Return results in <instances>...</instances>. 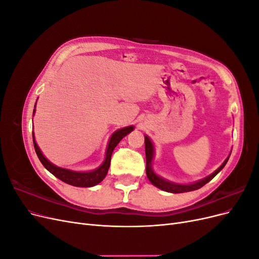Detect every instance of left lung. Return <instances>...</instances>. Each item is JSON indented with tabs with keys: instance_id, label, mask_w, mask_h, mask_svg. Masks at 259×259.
Listing matches in <instances>:
<instances>
[{
	"instance_id": "8db88e82",
	"label": "left lung",
	"mask_w": 259,
	"mask_h": 259,
	"mask_svg": "<svg viewBox=\"0 0 259 259\" xmlns=\"http://www.w3.org/2000/svg\"><path fill=\"white\" fill-rule=\"evenodd\" d=\"M145 150H146V173H147L149 180H150L151 184L154 185L155 187L160 188V189H162L164 191L171 192V193H182V192H188V191H193V190L200 189L201 187H203L205 184L210 182V180L213 179L219 173V171L224 168L226 163L228 162V159H229V158H227V160L222 164L221 167L216 169L214 173L209 175L208 177L200 180V182L191 184V185H178V184H171L169 182H166V180L160 178L159 176H156L153 173V170L151 168V161L153 158V146L150 142V139H149L147 136L145 137Z\"/></svg>"
}]
</instances>
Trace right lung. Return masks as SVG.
<instances>
[{"label":"right lung","instance_id":"add662e5","mask_svg":"<svg viewBox=\"0 0 259 259\" xmlns=\"http://www.w3.org/2000/svg\"><path fill=\"white\" fill-rule=\"evenodd\" d=\"M34 113V112H33ZM134 127L133 126H128V127H124L122 130L116 131L114 134L111 136L110 142H109L108 145V149H107V153H106V159L104 161V163L101 165L93 171H84V173H81V171H73V170H69L66 168H61L58 166H55L54 164H52L45 156L42 154L41 150L38 149L35 140H34V135L32 134V138H33V146L35 149V152L37 158L40 159L41 163L44 165V167L48 169L49 171L56 176L57 178H59L62 182L71 185V186H75V187H93L97 184H99L101 180H103L107 173L109 166H110V162H111V155L112 152L114 150V148L116 147V145L120 143V140L126 136L128 133H131Z\"/></svg>","mask_w":259,"mask_h":259}]
</instances>
